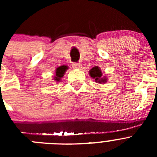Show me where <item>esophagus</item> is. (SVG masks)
<instances>
[{
  "label": "esophagus",
  "instance_id": "esophagus-1",
  "mask_svg": "<svg viewBox=\"0 0 157 157\" xmlns=\"http://www.w3.org/2000/svg\"><path fill=\"white\" fill-rule=\"evenodd\" d=\"M81 66H82V65L80 64L79 63H72V67H73L74 68L79 69V68H81Z\"/></svg>",
  "mask_w": 157,
  "mask_h": 157
}]
</instances>
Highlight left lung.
Here are the masks:
<instances>
[{"instance_id": "1", "label": "left lung", "mask_w": 157, "mask_h": 157, "mask_svg": "<svg viewBox=\"0 0 157 157\" xmlns=\"http://www.w3.org/2000/svg\"><path fill=\"white\" fill-rule=\"evenodd\" d=\"M90 75L92 78H95V81L98 82H106V78H102V73L98 67H94L90 71Z\"/></svg>"}]
</instances>
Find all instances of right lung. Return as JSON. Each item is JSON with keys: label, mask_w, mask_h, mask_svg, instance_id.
Returning a JSON list of instances; mask_svg holds the SVG:
<instances>
[{"label": "right lung", "mask_w": 157, "mask_h": 157, "mask_svg": "<svg viewBox=\"0 0 157 157\" xmlns=\"http://www.w3.org/2000/svg\"><path fill=\"white\" fill-rule=\"evenodd\" d=\"M67 69V67L65 66V65H63V66L59 67L56 71V76H55V80L56 81H59V78H62L63 76V74L65 73L66 70Z\"/></svg>", "instance_id": "add662e5"}]
</instances>
